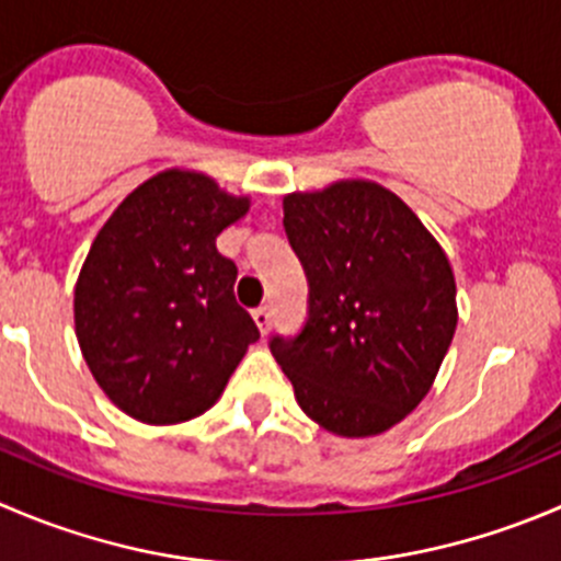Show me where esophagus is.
<instances>
[{
	"mask_svg": "<svg viewBox=\"0 0 561 561\" xmlns=\"http://www.w3.org/2000/svg\"><path fill=\"white\" fill-rule=\"evenodd\" d=\"M252 318H254V323H257L260 334H268V329H271V309L268 307H257L252 312Z\"/></svg>",
	"mask_w": 561,
	"mask_h": 561,
	"instance_id": "34e87169",
	"label": "esophagus"
}]
</instances>
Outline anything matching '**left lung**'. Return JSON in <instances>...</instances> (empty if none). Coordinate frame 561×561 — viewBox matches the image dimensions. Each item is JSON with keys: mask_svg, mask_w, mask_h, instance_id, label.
Returning a JSON list of instances; mask_svg holds the SVG:
<instances>
[{"mask_svg": "<svg viewBox=\"0 0 561 561\" xmlns=\"http://www.w3.org/2000/svg\"><path fill=\"white\" fill-rule=\"evenodd\" d=\"M309 318L271 353L314 425L380 436L425 400L458 325L447 252L380 183L345 178L282 199Z\"/></svg>", "mask_w": 561, "mask_h": 561, "instance_id": "8db88e82", "label": "left lung"}]
</instances>
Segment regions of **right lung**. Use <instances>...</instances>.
<instances>
[{
    "instance_id": "right-lung-1",
    "label": "right lung",
    "mask_w": 561,
    "mask_h": 561,
    "mask_svg": "<svg viewBox=\"0 0 561 561\" xmlns=\"http://www.w3.org/2000/svg\"><path fill=\"white\" fill-rule=\"evenodd\" d=\"M252 208L210 175L172 167L134 188L98 230L73 290L81 356L103 394L142 425L216 405L260 331L216 249Z\"/></svg>"
}]
</instances>
